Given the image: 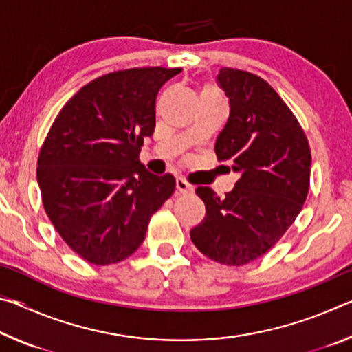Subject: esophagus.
<instances>
[{
	"label": "esophagus",
	"mask_w": 352,
	"mask_h": 352,
	"mask_svg": "<svg viewBox=\"0 0 352 352\" xmlns=\"http://www.w3.org/2000/svg\"><path fill=\"white\" fill-rule=\"evenodd\" d=\"M177 190L180 194H189V192H192V189H194V186L192 184H190L188 180H184L183 177H178L177 178Z\"/></svg>",
	"instance_id": "obj_1"
}]
</instances>
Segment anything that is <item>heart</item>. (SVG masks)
I'll return each mask as SVG.
<instances>
[{"instance_id":"obj_1","label":"heart","mask_w":352,"mask_h":352,"mask_svg":"<svg viewBox=\"0 0 352 352\" xmlns=\"http://www.w3.org/2000/svg\"><path fill=\"white\" fill-rule=\"evenodd\" d=\"M201 93H217L216 90H214V88L212 87H206L205 88V90L204 91H201Z\"/></svg>"}]
</instances>
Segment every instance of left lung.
Instances as JSON below:
<instances>
[{
    "label": "left lung",
    "instance_id": "obj_1",
    "mask_svg": "<svg viewBox=\"0 0 352 352\" xmlns=\"http://www.w3.org/2000/svg\"><path fill=\"white\" fill-rule=\"evenodd\" d=\"M217 80L230 99V118L216 141L220 162L241 178L220 199L195 189L206 206L190 239L206 258L245 265L281 239L305 205L311 184V147L296 116L269 82L222 68Z\"/></svg>",
    "mask_w": 352,
    "mask_h": 352
}]
</instances>
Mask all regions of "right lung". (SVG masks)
I'll return each mask as SVG.
<instances>
[{
  "label": "right lung",
  "mask_w": 352,
  "mask_h": 352,
  "mask_svg": "<svg viewBox=\"0 0 352 352\" xmlns=\"http://www.w3.org/2000/svg\"><path fill=\"white\" fill-rule=\"evenodd\" d=\"M182 68L113 71L58 111L40 148L37 180L47 217L74 253L110 265L133 254L151 217L175 190L170 174L140 162L155 130V100Z\"/></svg>",
  "instance_id": "obj_1"
}]
</instances>
